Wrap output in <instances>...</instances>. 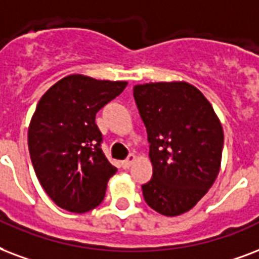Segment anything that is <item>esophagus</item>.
Listing matches in <instances>:
<instances>
[{
	"label": "esophagus",
	"instance_id": "1",
	"mask_svg": "<svg viewBox=\"0 0 259 259\" xmlns=\"http://www.w3.org/2000/svg\"><path fill=\"white\" fill-rule=\"evenodd\" d=\"M134 161H135V155H134V154H130L127 159L121 162V166H123V169H130V167H131V165H132V162H134Z\"/></svg>",
	"mask_w": 259,
	"mask_h": 259
}]
</instances>
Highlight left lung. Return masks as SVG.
I'll list each match as a JSON object with an SVG mask.
<instances>
[{
    "instance_id": "8db88e82",
    "label": "left lung",
    "mask_w": 259,
    "mask_h": 259,
    "mask_svg": "<svg viewBox=\"0 0 259 259\" xmlns=\"http://www.w3.org/2000/svg\"><path fill=\"white\" fill-rule=\"evenodd\" d=\"M134 98L152 163V178L142 185L144 201L162 215H181L219 174L222 124L201 92L186 82L136 85Z\"/></svg>"
}]
</instances>
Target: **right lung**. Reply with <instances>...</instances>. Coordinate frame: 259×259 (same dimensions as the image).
<instances>
[{"mask_svg": "<svg viewBox=\"0 0 259 259\" xmlns=\"http://www.w3.org/2000/svg\"><path fill=\"white\" fill-rule=\"evenodd\" d=\"M124 81H98L74 74L40 98L28 130L36 177L58 206L83 213L101 204L116 173L101 150L97 112L121 94Z\"/></svg>", "mask_w": 259, "mask_h": 259, "instance_id": "right-lung-1", "label": "right lung"}]
</instances>
